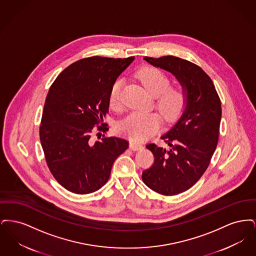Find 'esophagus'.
<instances>
[{"instance_id": "esophagus-1", "label": "esophagus", "mask_w": 256, "mask_h": 256, "mask_svg": "<svg viewBox=\"0 0 256 256\" xmlns=\"http://www.w3.org/2000/svg\"><path fill=\"white\" fill-rule=\"evenodd\" d=\"M130 148L132 150H141L143 148V145L140 144V143H136V142H130Z\"/></svg>"}]
</instances>
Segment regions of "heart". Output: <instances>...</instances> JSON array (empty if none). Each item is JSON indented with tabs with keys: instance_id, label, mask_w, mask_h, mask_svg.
<instances>
[{
	"instance_id": "heart-1",
	"label": "heart",
	"mask_w": 256,
	"mask_h": 256,
	"mask_svg": "<svg viewBox=\"0 0 256 256\" xmlns=\"http://www.w3.org/2000/svg\"><path fill=\"white\" fill-rule=\"evenodd\" d=\"M137 76L146 90L156 96V106L167 121L176 118L186 104L185 92L180 87H169L170 78L167 74L154 67L141 68ZM122 82L117 80L111 86L110 106L117 108L121 104ZM160 116L152 111H132L119 124V130L132 140L142 142L148 139L158 130Z\"/></svg>"
}]
</instances>
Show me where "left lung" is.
I'll list each match as a JSON object with an SVG mask.
<instances>
[{"instance_id":"obj_1","label":"left lung","mask_w":256,"mask_h":256,"mask_svg":"<svg viewBox=\"0 0 256 256\" xmlns=\"http://www.w3.org/2000/svg\"><path fill=\"white\" fill-rule=\"evenodd\" d=\"M144 60L172 74L186 95L182 115L161 136L169 148L146 145L154 163L142 174L152 191L178 195L190 189L210 163L219 140L220 100L209 76L194 63L172 56Z\"/></svg>"}]
</instances>
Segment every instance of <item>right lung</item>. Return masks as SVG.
<instances>
[{
	"label": "right lung",
	"instance_id": "1",
	"mask_svg": "<svg viewBox=\"0 0 256 256\" xmlns=\"http://www.w3.org/2000/svg\"><path fill=\"white\" fill-rule=\"evenodd\" d=\"M134 60L92 56L76 61L61 72L50 87L39 128L50 170L68 191L86 195L102 188L112 165L128 148L119 137L93 141L92 134L108 130L111 86ZM98 125V127H95Z\"/></svg>",
	"mask_w": 256,
	"mask_h": 256
}]
</instances>
